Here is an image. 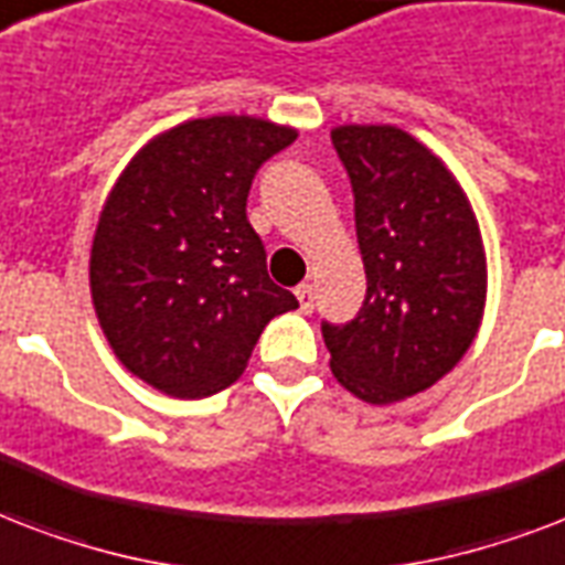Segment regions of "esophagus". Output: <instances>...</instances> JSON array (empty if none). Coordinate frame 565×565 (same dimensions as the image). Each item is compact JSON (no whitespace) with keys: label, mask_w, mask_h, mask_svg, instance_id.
Instances as JSON below:
<instances>
[{"label":"esophagus","mask_w":565,"mask_h":565,"mask_svg":"<svg viewBox=\"0 0 565 565\" xmlns=\"http://www.w3.org/2000/svg\"><path fill=\"white\" fill-rule=\"evenodd\" d=\"M297 300H300V309H303L306 315L312 312L315 309V288L309 286V282H303V286H297Z\"/></svg>","instance_id":"1"}]
</instances>
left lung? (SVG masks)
<instances>
[{
    "label": "left lung",
    "mask_w": 565,
    "mask_h": 565,
    "mask_svg": "<svg viewBox=\"0 0 565 565\" xmlns=\"http://www.w3.org/2000/svg\"><path fill=\"white\" fill-rule=\"evenodd\" d=\"M353 188L365 300L321 321L330 369L369 404H395L445 377L475 342L487 259L469 200L427 147L395 126L332 129Z\"/></svg>",
    "instance_id": "left-lung-1"
}]
</instances>
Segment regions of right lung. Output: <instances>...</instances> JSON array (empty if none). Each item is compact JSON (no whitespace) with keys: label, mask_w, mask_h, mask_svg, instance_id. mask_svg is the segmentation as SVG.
<instances>
[{"label":"right lung","mask_w":565,"mask_h":565,"mask_svg":"<svg viewBox=\"0 0 565 565\" xmlns=\"http://www.w3.org/2000/svg\"><path fill=\"white\" fill-rule=\"evenodd\" d=\"M295 129L205 117L150 141L105 200L90 250V295L126 369L177 397L238 380L270 318L297 297L268 277L247 221L259 168Z\"/></svg>","instance_id":"right-lung-1"}]
</instances>
